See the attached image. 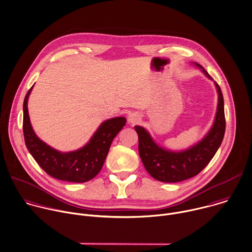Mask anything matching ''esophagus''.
<instances>
[{"label":"esophagus","mask_w":252,"mask_h":252,"mask_svg":"<svg viewBox=\"0 0 252 252\" xmlns=\"http://www.w3.org/2000/svg\"><path fill=\"white\" fill-rule=\"evenodd\" d=\"M140 120H141V116H140L138 113H136V112L130 114L129 117H128V122H129L131 125L137 124Z\"/></svg>","instance_id":"obj_1"}]
</instances>
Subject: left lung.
I'll return each instance as SVG.
<instances>
[{
	"instance_id": "1",
	"label": "left lung",
	"mask_w": 252,
	"mask_h": 252,
	"mask_svg": "<svg viewBox=\"0 0 252 252\" xmlns=\"http://www.w3.org/2000/svg\"><path fill=\"white\" fill-rule=\"evenodd\" d=\"M210 80L212 78L198 63H191ZM214 85L218 94V103L215 118L206 135L191 147L183 151H171L159 146L149 131L142 126H135L139 137V154L149 174L158 181L176 183L197 175L205 167L217 153L222 144L226 122L224 98L220 87Z\"/></svg>"
}]
</instances>
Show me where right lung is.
<instances>
[{
  "instance_id": "right-lung-1",
  "label": "right lung",
  "mask_w": 252,
  "mask_h": 252,
  "mask_svg": "<svg viewBox=\"0 0 252 252\" xmlns=\"http://www.w3.org/2000/svg\"><path fill=\"white\" fill-rule=\"evenodd\" d=\"M30 88L23 101V135L30 155L47 174L66 182L84 183L95 177L102 167L113 139L126 124L125 117L103 121L84 147L67 153L47 145L35 134L28 113Z\"/></svg>"
}]
</instances>
